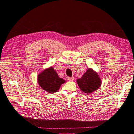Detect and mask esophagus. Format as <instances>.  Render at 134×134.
<instances>
[{
  "instance_id": "obj_1",
  "label": "esophagus",
  "mask_w": 134,
  "mask_h": 134,
  "mask_svg": "<svg viewBox=\"0 0 134 134\" xmlns=\"http://www.w3.org/2000/svg\"><path fill=\"white\" fill-rule=\"evenodd\" d=\"M68 79L69 81H73L74 80V77H68Z\"/></svg>"
}]
</instances>
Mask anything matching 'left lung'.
Returning <instances> with one entry per match:
<instances>
[{
	"label": "left lung",
	"mask_w": 134,
	"mask_h": 134,
	"mask_svg": "<svg viewBox=\"0 0 134 134\" xmlns=\"http://www.w3.org/2000/svg\"><path fill=\"white\" fill-rule=\"evenodd\" d=\"M77 83L81 90L89 94L98 90L101 85V81L97 72L92 69H88L82 78L77 79Z\"/></svg>",
	"instance_id": "left-lung-1"
}]
</instances>
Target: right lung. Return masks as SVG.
Listing matches in <instances>:
<instances>
[{
	"instance_id": "right-lung-1",
	"label": "right lung",
	"mask_w": 134,
	"mask_h": 134,
	"mask_svg": "<svg viewBox=\"0 0 134 134\" xmlns=\"http://www.w3.org/2000/svg\"><path fill=\"white\" fill-rule=\"evenodd\" d=\"M63 79L59 78L57 72L53 68H49L44 70L38 76V83L43 90L47 92L54 93L57 92L61 86L64 83Z\"/></svg>"
}]
</instances>
